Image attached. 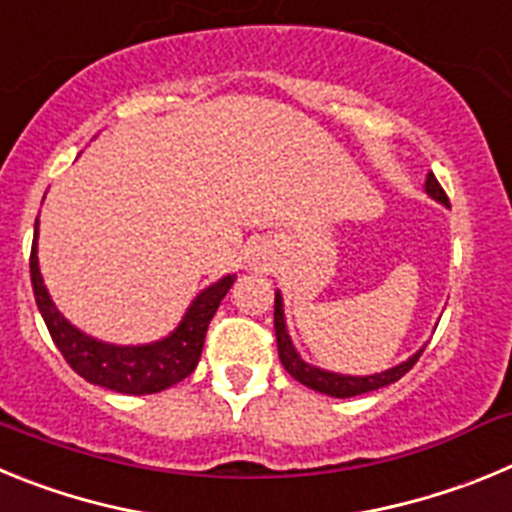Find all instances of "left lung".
Listing matches in <instances>:
<instances>
[{
    "label": "left lung",
    "mask_w": 512,
    "mask_h": 512,
    "mask_svg": "<svg viewBox=\"0 0 512 512\" xmlns=\"http://www.w3.org/2000/svg\"><path fill=\"white\" fill-rule=\"evenodd\" d=\"M425 194L433 197L436 202L441 205L451 207L449 205V197L446 192L441 189L438 179L433 176V171L425 176ZM274 330H277V348H279V361L282 366L287 369L292 377L297 379L300 384L310 387V390L320 392V395H330V397H356V395H364V392H374L379 387H387V384L397 382L400 377L410 372L415 366V361L420 359L423 354V348L415 351L408 361H402V364L392 366L387 372H379V374H366V377H351V374H338V372H328V369H320V366H312L307 361H302V356L297 354L295 343L289 338L287 333V320H284V302H282V292H277L274 297Z\"/></svg>",
    "instance_id": "1"
}]
</instances>
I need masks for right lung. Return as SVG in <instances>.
<instances>
[{"instance_id":"right-lung-1","label":"right lung","mask_w":512,"mask_h":512,"mask_svg":"<svg viewBox=\"0 0 512 512\" xmlns=\"http://www.w3.org/2000/svg\"><path fill=\"white\" fill-rule=\"evenodd\" d=\"M30 279H33L35 302L51 330L53 343L79 377L112 392H122V395H153L182 382L194 372V366L200 364L207 325L217 312V305L233 287L235 274H228L202 289L169 336L153 343H140V346H117V343L99 341L63 318L40 274L38 220H35L33 251H30Z\"/></svg>"}]
</instances>
